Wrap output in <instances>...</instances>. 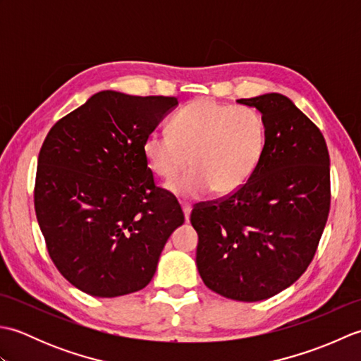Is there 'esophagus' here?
<instances>
[{"label":"esophagus","mask_w":361,"mask_h":361,"mask_svg":"<svg viewBox=\"0 0 361 361\" xmlns=\"http://www.w3.org/2000/svg\"><path fill=\"white\" fill-rule=\"evenodd\" d=\"M181 208H183V212H185L186 221H189V217H190V204H189V203H181Z\"/></svg>","instance_id":"1"}]
</instances>
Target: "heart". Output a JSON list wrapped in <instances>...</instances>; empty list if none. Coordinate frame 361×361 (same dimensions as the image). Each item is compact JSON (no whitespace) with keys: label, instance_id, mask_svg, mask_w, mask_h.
Here are the masks:
<instances>
[{"label":"heart","instance_id":"heart-1","mask_svg":"<svg viewBox=\"0 0 361 361\" xmlns=\"http://www.w3.org/2000/svg\"><path fill=\"white\" fill-rule=\"evenodd\" d=\"M267 150V124L255 106L197 99L175 114L172 132H152L144 141L150 171L172 180V192L195 200L216 188L233 194L255 173Z\"/></svg>","mask_w":361,"mask_h":361}]
</instances>
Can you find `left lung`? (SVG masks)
I'll list each match as a JSON object with an SVG mask.
<instances>
[{
  "label": "left lung",
  "instance_id": "left-lung-1",
  "mask_svg": "<svg viewBox=\"0 0 361 361\" xmlns=\"http://www.w3.org/2000/svg\"><path fill=\"white\" fill-rule=\"evenodd\" d=\"M237 102L262 113L267 150L240 189L197 203L190 224L204 286L256 302L290 287L313 260L331 209V159L321 130L288 97Z\"/></svg>",
  "mask_w": 361,
  "mask_h": 361
}]
</instances>
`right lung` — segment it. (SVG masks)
I'll return each instance as SVG.
<instances>
[{"mask_svg": "<svg viewBox=\"0 0 361 361\" xmlns=\"http://www.w3.org/2000/svg\"><path fill=\"white\" fill-rule=\"evenodd\" d=\"M176 104L101 91L44 137L34 188L38 225L60 274L91 296L142 290L185 221L144 157L145 137Z\"/></svg>", "mask_w": 361, "mask_h": 361, "instance_id": "obj_1", "label": "right lung"}]
</instances>
